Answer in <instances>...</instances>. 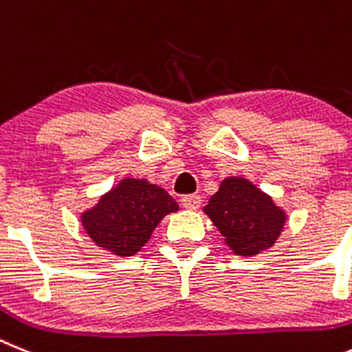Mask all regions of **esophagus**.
Returning <instances> with one entry per match:
<instances>
[{
  "instance_id": "esophagus-1",
  "label": "esophagus",
  "mask_w": 352,
  "mask_h": 352,
  "mask_svg": "<svg viewBox=\"0 0 352 352\" xmlns=\"http://www.w3.org/2000/svg\"><path fill=\"white\" fill-rule=\"evenodd\" d=\"M201 204V198L198 195H189V197L182 198V207L189 210H197Z\"/></svg>"
}]
</instances>
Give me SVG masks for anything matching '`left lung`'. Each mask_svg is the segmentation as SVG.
Here are the masks:
<instances>
[{
    "instance_id": "obj_1",
    "label": "left lung",
    "mask_w": 352,
    "mask_h": 352,
    "mask_svg": "<svg viewBox=\"0 0 352 352\" xmlns=\"http://www.w3.org/2000/svg\"><path fill=\"white\" fill-rule=\"evenodd\" d=\"M204 214L237 256H255L273 248L289 219L285 209L246 177L223 179Z\"/></svg>"
}]
</instances>
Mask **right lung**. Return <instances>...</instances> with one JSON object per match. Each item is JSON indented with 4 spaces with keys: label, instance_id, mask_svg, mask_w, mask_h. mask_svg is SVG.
I'll use <instances>...</instances> for the list:
<instances>
[{
    "label": "right lung",
    "instance_id": "obj_1",
    "mask_svg": "<svg viewBox=\"0 0 352 352\" xmlns=\"http://www.w3.org/2000/svg\"><path fill=\"white\" fill-rule=\"evenodd\" d=\"M179 204L164 188L146 179L125 177L97 204L83 210L79 221L96 246L111 255L133 256L148 243L152 232Z\"/></svg>",
    "mask_w": 352,
    "mask_h": 352
}]
</instances>
